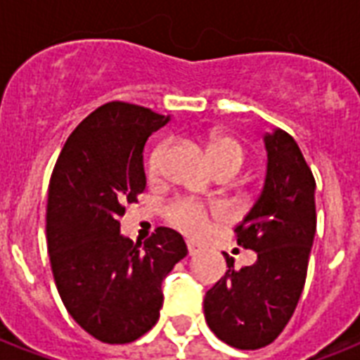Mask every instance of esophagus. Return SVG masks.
Instances as JSON below:
<instances>
[{
    "instance_id": "obj_1",
    "label": "esophagus",
    "mask_w": 360,
    "mask_h": 360,
    "mask_svg": "<svg viewBox=\"0 0 360 360\" xmlns=\"http://www.w3.org/2000/svg\"><path fill=\"white\" fill-rule=\"evenodd\" d=\"M186 248H188V256H194L200 252V246L196 243H192V240H186Z\"/></svg>"
}]
</instances>
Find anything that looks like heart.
<instances>
[{"label":"heart","instance_id":"1","mask_svg":"<svg viewBox=\"0 0 360 360\" xmlns=\"http://www.w3.org/2000/svg\"><path fill=\"white\" fill-rule=\"evenodd\" d=\"M205 149H207V157L217 174L228 172V174L236 175L245 162L243 146L233 136L224 134V132H211L205 141ZM166 153H168V141H160L151 149L149 157H147V174L151 177H157L160 174ZM168 219L175 228H179L183 233L191 237H200L207 231V213L198 203H174L168 209Z\"/></svg>","mask_w":360,"mask_h":360}]
</instances>
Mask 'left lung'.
Here are the masks:
<instances>
[{
  "label": "left lung",
  "mask_w": 360,
  "mask_h": 360,
  "mask_svg": "<svg viewBox=\"0 0 360 360\" xmlns=\"http://www.w3.org/2000/svg\"><path fill=\"white\" fill-rule=\"evenodd\" d=\"M267 172L259 196L236 228L256 263L228 271L203 299L209 329L237 349L269 346L295 312L316 236V181L297 141L282 129L263 134Z\"/></svg>",
  "instance_id": "1"
}]
</instances>
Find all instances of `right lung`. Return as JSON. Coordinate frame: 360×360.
Segmentation results:
<instances>
[{"instance_id":"add662e5","label":"right lung","mask_w":360,"mask_h":360,"mask_svg":"<svg viewBox=\"0 0 360 360\" xmlns=\"http://www.w3.org/2000/svg\"><path fill=\"white\" fill-rule=\"evenodd\" d=\"M168 121L136 104H104L65 141L48 186V254L59 297L104 344L134 342L157 323L164 278L188 252L169 228H157L143 246L121 233L124 205L146 191L143 146Z\"/></svg>"}]
</instances>
